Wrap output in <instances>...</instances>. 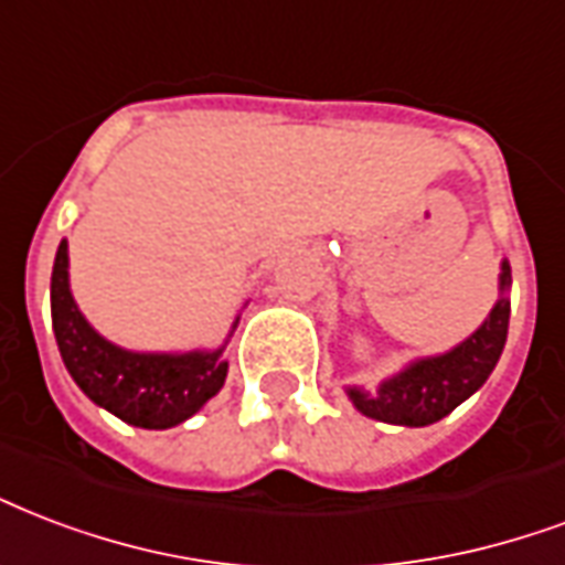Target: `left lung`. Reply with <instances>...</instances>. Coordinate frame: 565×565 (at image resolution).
I'll use <instances>...</instances> for the list:
<instances>
[{"instance_id": "8db88e82", "label": "left lung", "mask_w": 565, "mask_h": 565, "mask_svg": "<svg viewBox=\"0 0 565 565\" xmlns=\"http://www.w3.org/2000/svg\"><path fill=\"white\" fill-rule=\"evenodd\" d=\"M510 264L501 260L498 301L480 329L456 343L454 350L408 361L406 367L382 379L376 391L347 385L352 406L373 420L397 426H429L462 406L486 385L501 359L510 329Z\"/></svg>"}]
</instances>
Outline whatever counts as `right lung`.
Segmentation results:
<instances>
[{
	"instance_id": "obj_1",
	"label": "right lung",
	"mask_w": 565,
	"mask_h": 565,
	"mask_svg": "<svg viewBox=\"0 0 565 565\" xmlns=\"http://www.w3.org/2000/svg\"><path fill=\"white\" fill-rule=\"evenodd\" d=\"M50 301L55 343L67 373L94 406L106 408L124 424L141 429H171L201 412L206 399L215 397L225 385V347L239 326V313L225 343L215 350H124L109 338H103L73 299L67 239H62L55 252Z\"/></svg>"
}]
</instances>
